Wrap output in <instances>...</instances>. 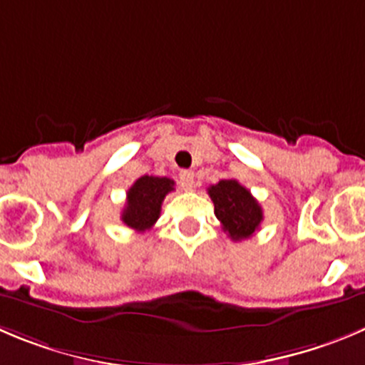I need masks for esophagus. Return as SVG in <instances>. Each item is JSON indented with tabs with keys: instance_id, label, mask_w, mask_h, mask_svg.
<instances>
[{
	"instance_id": "obj_1",
	"label": "esophagus",
	"mask_w": 365,
	"mask_h": 365,
	"mask_svg": "<svg viewBox=\"0 0 365 365\" xmlns=\"http://www.w3.org/2000/svg\"><path fill=\"white\" fill-rule=\"evenodd\" d=\"M179 182L185 190H192L193 185H195V177H193V172H190V170H182V172L179 173Z\"/></svg>"
}]
</instances>
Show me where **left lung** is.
I'll return each mask as SVG.
<instances>
[{
    "mask_svg": "<svg viewBox=\"0 0 365 365\" xmlns=\"http://www.w3.org/2000/svg\"><path fill=\"white\" fill-rule=\"evenodd\" d=\"M207 193L215 204V215L231 240H245L258 231L263 220V210L238 180H218L217 185L207 188Z\"/></svg>",
    "mask_w": 365,
    "mask_h": 365,
    "instance_id": "8db88e82",
    "label": "left lung"
}]
</instances>
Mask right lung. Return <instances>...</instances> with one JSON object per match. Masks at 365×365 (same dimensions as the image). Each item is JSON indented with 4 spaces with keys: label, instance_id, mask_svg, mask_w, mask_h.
Returning a JSON list of instances; mask_svg holds the SVG:
<instances>
[{
    "label": "right lung",
    "instance_id": "add662e5",
    "mask_svg": "<svg viewBox=\"0 0 365 365\" xmlns=\"http://www.w3.org/2000/svg\"><path fill=\"white\" fill-rule=\"evenodd\" d=\"M173 192V180L168 177L143 175L127 192V204L121 220L134 231H147L158 222L165 197Z\"/></svg>",
    "mask_w": 365,
    "mask_h": 365
}]
</instances>
